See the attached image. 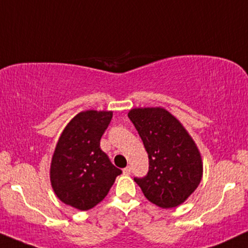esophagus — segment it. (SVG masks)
Returning <instances> with one entry per match:
<instances>
[{
  "mask_svg": "<svg viewBox=\"0 0 248 248\" xmlns=\"http://www.w3.org/2000/svg\"><path fill=\"white\" fill-rule=\"evenodd\" d=\"M122 171H124V175H129V173H130V167H126L124 170H122Z\"/></svg>",
  "mask_w": 248,
  "mask_h": 248,
  "instance_id": "esophagus-1",
  "label": "esophagus"
}]
</instances>
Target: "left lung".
<instances>
[{
	"label": "left lung",
	"mask_w": 248,
	"mask_h": 248,
	"mask_svg": "<svg viewBox=\"0 0 248 248\" xmlns=\"http://www.w3.org/2000/svg\"><path fill=\"white\" fill-rule=\"evenodd\" d=\"M128 118L149 158L147 175L134 181L155 205L163 209L181 205L197 189L203 176L202 156L195 141L164 108H133Z\"/></svg>",
	"instance_id": "1"
}]
</instances>
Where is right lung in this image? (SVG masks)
<instances>
[{"label":"right lung","instance_id":"right-lung-1","mask_svg":"<svg viewBox=\"0 0 248 248\" xmlns=\"http://www.w3.org/2000/svg\"><path fill=\"white\" fill-rule=\"evenodd\" d=\"M113 112L85 110L62 130L50 168L51 186L62 203L86 211L107 196L122 172L101 150Z\"/></svg>","mask_w":248,"mask_h":248}]
</instances>
